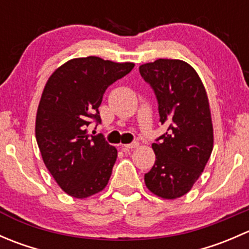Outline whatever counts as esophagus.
<instances>
[{
    "label": "esophagus",
    "instance_id": "1",
    "mask_svg": "<svg viewBox=\"0 0 249 249\" xmlns=\"http://www.w3.org/2000/svg\"><path fill=\"white\" fill-rule=\"evenodd\" d=\"M123 150H127V149H132V148H136L139 147V143L137 142H132V143H129V144H123Z\"/></svg>",
    "mask_w": 249,
    "mask_h": 249
}]
</instances>
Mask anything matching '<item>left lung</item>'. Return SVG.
<instances>
[{
    "instance_id": "8db88e82",
    "label": "left lung",
    "mask_w": 249,
    "mask_h": 249,
    "mask_svg": "<svg viewBox=\"0 0 249 249\" xmlns=\"http://www.w3.org/2000/svg\"><path fill=\"white\" fill-rule=\"evenodd\" d=\"M140 73L154 90L160 123L167 125L152 144L155 162L144 183L157 196L177 199L192 189L212 153L207 94L196 71L182 60L158 59L141 65Z\"/></svg>"
}]
</instances>
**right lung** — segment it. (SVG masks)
<instances>
[{
  "mask_svg": "<svg viewBox=\"0 0 249 249\" xmlns=\"http://www.w3.org/2000/svg\"><path fill=\"white\" fill-rule=\"evenodd\" d=\"M135 64L78 57L65 62L48 79L36 115V140L48 171L66 194L85 199L105 189L117 160L115 147L85 127L101 123L105 91Z\"/></svg>",
  "mask_w": 249,
  "mask_h": 249,
  "instance_id": "add662e5",
  "label": "right lung"
}]
</instances>
